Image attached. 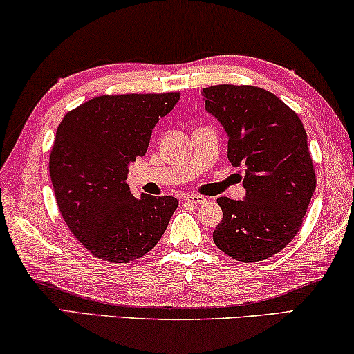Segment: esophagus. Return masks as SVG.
Instances as JSON below:
<instances>
[{
	"label": "esophagus",
	"instance_id": "34e87169",
	"mask_svg": "<svg viewBox=\"0 0 354 354\" xmlns=\"http://www.w3.org/2000/svg\"><path fill=\"white\" fill-rule=\"evenodd\" d=\"M207 198L202 196H197V194H189V196H184V203H189V205H201V203H205Z\"/></svg>",
	"mask_w": 354,
	"mask_h": 354
}]
</instances>
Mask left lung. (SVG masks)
Instances as JSON below:
<instances>
[{"label": "left lung", "mask_w": 354, "mask_h": 354, "mask_svg": "<svg viewBox=\"0 0 354 354\" xmlns=\"http://www.w3.org/2000/svg\"><path fill=\"white\" fill-rule=\"evenodd\" d=\"M208 113L227 134V158L245 165L242 201L218 197L223 220L213 242L234 260L261 261L290 243L316 189L303 123L266 89L218 84L202 89Z\"/></svg>", "instance_id": "1"}]
</instances>
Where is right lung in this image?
Instances as JSON below:
<instances>
[{"label":"right lung","mask_w":354,"mask_h":354,"mask_svg":"<svg viewBox=\"0 0 354 354\" xmlns=\"http://www.w3.org/2000/svg\"><path fill=\"white\" fill-rule=\"evenodd\" d=\"M179 93L99 96L68 112L49 160L64 221L94 257L128 263L151 252L178 207L175 197L142 194L125 183L129 165L149 147L158 118Z\"/></svg>","instance_id":"1"}]
</instances>
